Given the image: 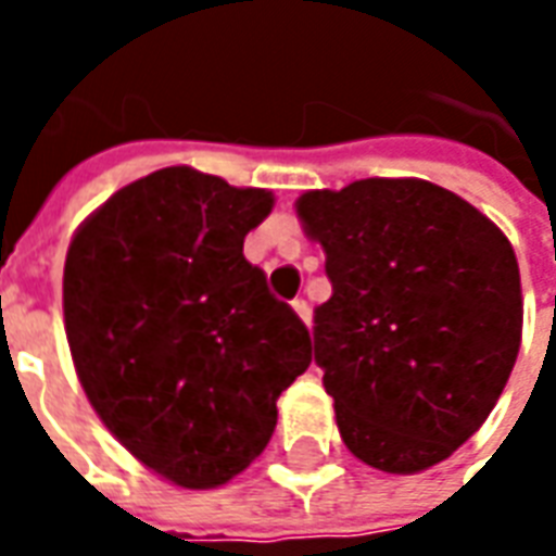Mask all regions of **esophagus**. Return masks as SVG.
I'll return each mask as SVG.
<instances>
[{
  "label": "esophagus",
  "instance_id": "1",
  "mask_svg": "<svg viewBox=\"0 0 556 556\" xmlns=\"http://www.w3.org/2000/svg\"><path fill=\"white\" fill-rule=\"evenodd\" d=\"M294 312L300 314V320H303L305 326H312V308H308V303H305L303 296H296L294 300Z\"/></svg>",
  "mask_w": 556,
  "mask_h": 556
}]
</instances>
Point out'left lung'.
Listing matches in <instances>:
<instances>
[{"label":"left lung","mask_w":556,"mask_h":556,"mask_svg":"<svg viewBox=\"0 0 556 556\" xmlns=\"http://www.w3.org/2000/svg\"><path fill=\"white\" fill-rule=\"evenodd\" d=\"M326 251L314 364L361 462L418 473L465 444L500 401L522 340L514 248L456 192L364 178L296 201Z\"/></svg>","instance_id":"left-lung-1"}]
</instances>
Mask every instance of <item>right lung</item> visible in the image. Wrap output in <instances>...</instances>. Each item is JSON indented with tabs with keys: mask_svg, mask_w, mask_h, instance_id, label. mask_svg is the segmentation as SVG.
Returning <instances> with one entry per match:
<instances>
[{
	"mask_svg": "<svg viewBox=\"0 0 556 556\" xmlns=\"http://www.w3.org/2000/svg\"><path fill=\"white\" fill-rule=\"evenodd\" d=\"M270 207L265 190L167 167L117 190L65 256V334L91 406L181 488L242 473L312 364L305 323L242 253Z\"/></svg>",
	"mask_w": 556,
	"mask_h": 556,
	"instance_id": "1",
	"label": "right lung"
}]
</instances>
